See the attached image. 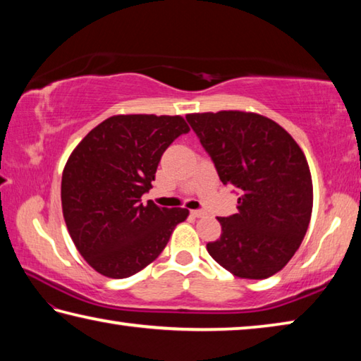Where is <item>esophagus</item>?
Returning <instances> with one entry per match:
<instances>
[{
    "mask_svg": "<svg viewBox=\"0 0 361 361\" xmlns=\"http://www.w3.org/2000/svg\"><path fill=\"white\" fill-rule=\"evenodd\" d=\"M190 216H192V217H195V219H197V217H203V216H204V212H203V211H197V209H195V211H190Z\"/></svg>",
    "mask_w": 361,
    "mask_h": 361,
    "instance_id": "34e87169",
    "label": "esophagus"
}]
</instances>
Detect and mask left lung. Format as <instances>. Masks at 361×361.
Masks as SVG:
<instances>
[{"label":"left lung","instance_id":"obj_1","mask_svg":"<svg viewBox=\"0 0 361 361\" xmlns=\"http://www.w3.org/2000/svg\"><path fill=\"white\" fill-rule=\"evenodd\" d=\"M220 180L239 190L238 214L219 217L222 235L207 243L220 267L241 279H267L290 262L312 214L305 154L279 123L260 114H187Z\"/></svg>","mask_w":361,"mask_h":361}]
</instances>
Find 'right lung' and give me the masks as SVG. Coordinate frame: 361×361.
I'll return each mask as SVG.
<instances>
[{"mask_svg":"<svg viewBox=\"0 0 361 361\" xmlns=\"http://www.w3.org/2000/svg\"><path fill=\"white\" fill-rule=\"evenodd\" d=\"M180 116H112L69 155L61 207L79 254L99 274L123 279L161 254L188 209L160 207L141 197L152 188L163 152L188 133Z\"/></svg>","mask_w":361,"mask_h":361,"instance_id":"1","label":"right lung"}]
</instances>
